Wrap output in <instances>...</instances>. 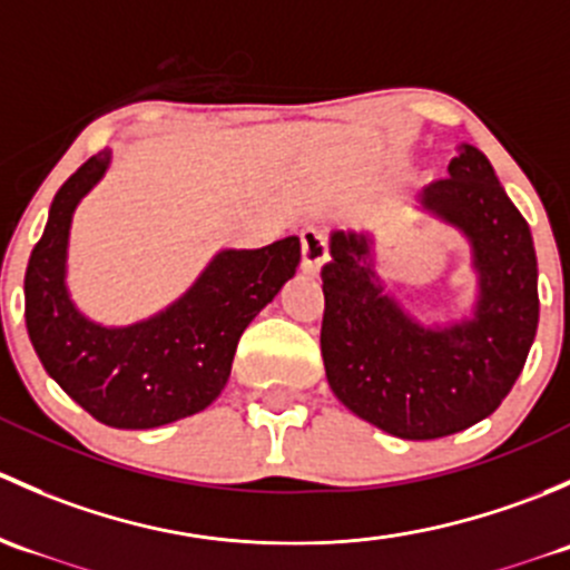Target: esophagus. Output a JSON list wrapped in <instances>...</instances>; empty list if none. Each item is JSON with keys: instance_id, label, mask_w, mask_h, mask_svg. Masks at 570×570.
<instances>
[{"instance_id": "34e87169", "label": "esophagus", "mask_w": 570, "mask_h": 570, "mask_svg": "<svg viewBox=\"0 0 570 570\" xmlns=\"http://www.w3.org/2000/svg\"><path fill=\"white\" fill-rule=\"evenodd\" d=\"M301 245H303V273L317 275L322 264L327 262V237L320 226H306L301 232Z\"/></svg>"}]
</instances>
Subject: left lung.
<instances>
[{"label":"left lung","mask_w":570,"mask_h":570,"mask_svg":"<svg viewBox=\"0 0 570 570\" xmlns=\"http://www.w3.org/2000/svg\"><path fill=\"white\" fill-rule=\"evenodd\" d=\"M424 209L471 245V317L441 327L405 312L375 273L370 234L333 232L322 267V361L333 394L389 435L430 441L491 416L519 381L538 331V258L521 212L480 148L463 142Z\"/></svg>","instance_id":"1"}]
</instances>
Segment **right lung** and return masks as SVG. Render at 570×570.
I'll return each instance as SVG.
<instances>
[{
  "label": "right lung",
  "instance_id": "1",
  "mask_svg": "<svg viewBox=\"0 0 570 570\" xmlns=\"http://www.w3.org/2000/svg\"><path fill=\"white\" fill-rule=\"evenodd\" d=\"M112 151L90 157L60 189L24 275L27 333L40 364L101 424L151 430L193 416L232 375L239 336L301 264V239L220 250L165 312L126 327L88 320L68 295L73 209L107 174Z\"/></svg>",
  "mask_w": 570,
  "mask_h": 570
}]
</instances>
